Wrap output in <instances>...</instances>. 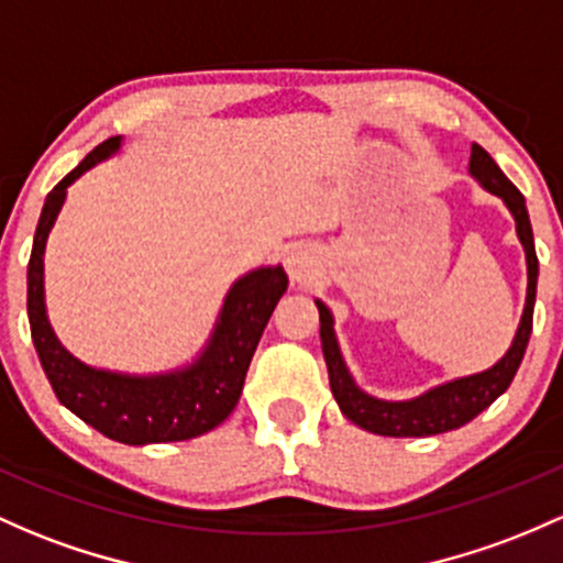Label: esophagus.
I'll list each match as a JSON object with an SVG mask.
<instances>
[{
	"label": "esophagus",
	"mask_w": 563,
	"mask_h": 563,
	"mask_svg": "<svg viewBox=\"0 0 563 563\" xmlns=\"http://www.w3.org/2000/svg\"><path fill=\"white\" fill-rule=\"evenodd\" d=\"M286 267H288V275H291V280H294V283H299V286H301V283L310 280L312 272H314L312 258L307 256V253H299V251L288 253Z\"/></svg>",
	"instance_id": "esophagus-1"
}]
</instances>
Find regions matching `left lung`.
Here are the masks:
<instances>
[{"label": "left lung", "instance_id": "1", "mask_svg": "<svg viewBox=\"0 0 563 563\" xmlns=\"http://www.w3.org/2000/svg\"><path fill=\"white\" fill-rule=\"evenodd\" d=\"M471 173L484 184L492 195L503 197L505 206L510 208L512 219H516L518 240L523 243L527 251V269H529V288H527V307H523L521 325H518L516 339L508 355L492 366L489 372H481L465 379H454L449 385L435 387V390L419 395L413 400H400V404H390V400H376L372 395L357 390L355 382L344 366L342 355H339L336 336H333V318L325 310L323 301H314L320 312V342H323V357L329 366V382L331 393L336 398L339 409L350 422L357 428L376 432V435H390V438H422V435H438V432H449L467 424L471 419L478 417L481 411L489 409L494 400L499 398L510 387L512 376H516L518 366L527 352L529 333H532V318H534V296H537V251H534V234L532 224H529V211L523 195L516 189V184L499 170L494 163L492 154L484 146L473 144L471 150Z\"/></svg>", "mask_w": 563, "mask_h": 563}]
</instances>
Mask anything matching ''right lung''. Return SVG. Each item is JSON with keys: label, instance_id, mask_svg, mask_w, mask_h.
I'll use <instances>...</instances> for the list:
<instances>
[{"label": "right lung", "instance_id": "1", "mask_svg": "<svg viewBox=\"0 0 563 563\" xmlns=\"http://www.w3.org/2000/svg\"><path fill=\"white\" fill-rule=\"evenodd\" d=\"M120 150V139L98 144L69 176L55 184L42 208L29 258V325L36 355L66 409L111 441L144 443L189 441L219 428L238 406L251 357L269 314L286 294L283 267L256 269L240 277L227 294L213 339L195 366L163 376H125L96 372L58 344L45 314L42 256L55 216L66 200V187L96 163Z\"/></svg>", "mask_w": 563, "mask_h": 563}]
</instances>
